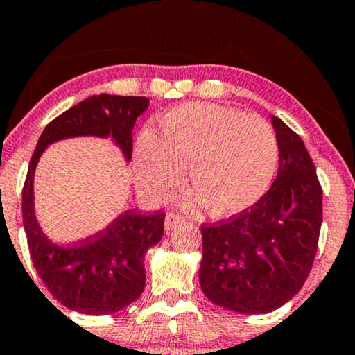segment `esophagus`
I'll return each instance as SVG.
<instances>
[{
  "instance_id": "34e87169",
  "label": "esophagus",
  "mask_w": 355,
  "mask_h": 355,
  "mask_svg": "<svg viewBox=\"0 0 355 355\" xmlns=\"http://www.w3.org/2000/svg\"><path fill=\"white\" fill-rule=\"evenodd\" d=\"M183 221V218L180 215H177V213H166L165 216V230L168 232V230H172L173 226L180 225Z\"/></svg>"
}]
</instances>
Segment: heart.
<instances>
[{
    "mask_svg": "<svg viewBox=\"0 0 355 355\" xmlns=\"http://www.w3.org/2000/svg\"><path fill=\"white\" fill-rule=\"evenodd\" d=\"M160 137L144 130L135 144V175L145 193L164 200L189 164L195 187L190 205H207L230 216L258 203L270 190L279 147L270 122L259 115L213 104L187 102L162 115Z\"/></svg>",
    "mask_w": 355,
    "mask_h": 355,
    "instance_id": "heart-1",
    "label": "heart"
}]
</instances>
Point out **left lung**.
<instances>
[{"label":"left lung","instance_id":"8db88e82","mask_svg":"<svg viewBox=\"0 0 355 355\" xmlns=\"http://www.w3.org/2000/svg\"><path fill=\"white\" fill-rule=\"evenodd\" d=\"M279 168L250 210L202 225L200 286L240 314H266L300 293L313 268L322 225V189L301 137L272 115Z\"/></svg>","mask_w":355,"mask_h":355}]
</instances>
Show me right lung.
Returning <instances> with one entry per match:
<instances>
[{
	"instance_id": "obj_1",
	"label": "right lung",
	"mask_w": 355,
	"mask_h": 355,
	"mask_svg": "<svg viewBox=\"0 0 355 355\" xmlns=\"http://www.w3.org/2000/svg\"><path fill=\"white\" fill-rule=\"evenodd\" d=\"M148 102L147 97L92 96L49 122L37 140L23 187V225L37 275L67 309L112 314L139 300L145 286V253L162 240L165 213L127 210L94 236L71 246L58 245L46 236L34 215L36 165L48 145L71 137H112L129 162L132 129Z\"/></svg>"
}]
</instances>
